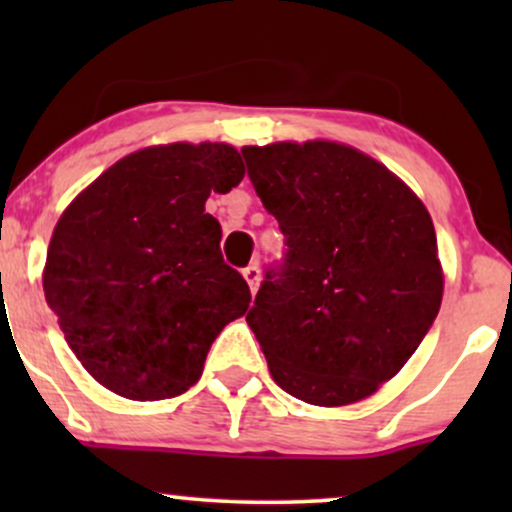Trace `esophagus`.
<instances>
[{
    "label": "esophagus",
    "mask_w": 512,
    "mask_h": 512,
    "mask_svg": "<svg viewBox=\"0 0 512 512\" xmlns=\"http://www.w3.org/2000/svg\"><path fill=\"white\" fill-rule=\"evenodd\" d=\"M243 276H245V281H248V286H250V293H255L257 291V286H260V267H257V264H250L248 269H243Z\"/></svg>",
    "instance_id": "esophagus-1"
}]
</instances>
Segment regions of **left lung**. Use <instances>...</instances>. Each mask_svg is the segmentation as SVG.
Here are the masks:
<instances>
[{"mask_svg": "<svg viewBox=\"0 0 512 512\" xmlns=\"http://www.w3.org/2000/svg\"><path fill=\"white\" fill-rule=\"evenodd\" d=\"M240 151L289 245L245 317L274 383L315 407L375 395L419 349L443 301L431 214L354 146L308 139Z\"/></svg>", "mask_w": 512, "mask_h": 512, "instance_id": "left-lung-1", "label": "left lung"}]
</instances>
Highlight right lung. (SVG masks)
I'll list each match as a JSON object with an SVG mask.
<instances>
[{
	"mask_svg": "<svg viewBox=\"0 0 512 512\" xmlns=\"http://www.w3.org/2000/svg\"><path fill=\"white\" fill-rule=\"evenodd\" d=\"M243 175L231 144H156L62 211L45 301L81 366L115 395L154 402L190 390L211 342L248 310V284L223 264L221 226L204 211Z\"/></svg>",
	"mask_w": 512,
	"mask_h": 512,
	"instance_id": "right-lung-1",
	"label": "right lung"
}]
</instances>
